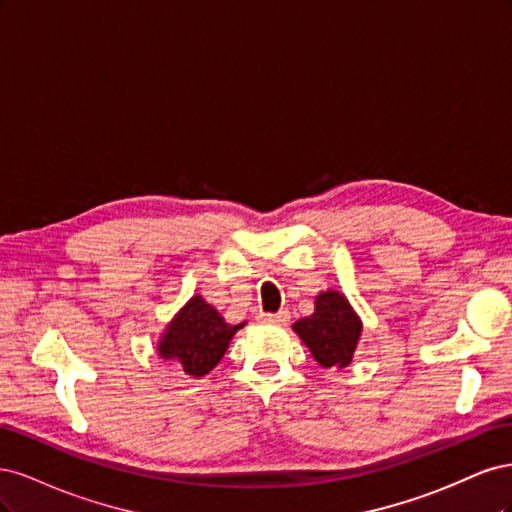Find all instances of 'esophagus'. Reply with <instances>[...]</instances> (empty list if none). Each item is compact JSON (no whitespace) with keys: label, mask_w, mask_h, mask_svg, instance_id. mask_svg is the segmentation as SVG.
<instances>
[{"label":"esophagus","mask_w":512,"mask_h":512,"mask_svg":"<svg viewBox=\"0 0 512 512\" xmlns=\"http://www.w3.org/2000/svg\"><path fill=\"white\" fill-rule=\"evenodd\" d=\"M262 322L267 324H288L290 320V314L288 312H277V314H260L258 316Z\"/></svg>","instance_id":"esophagus-1"}]
</instances>
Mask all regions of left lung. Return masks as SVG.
Masks as SVG:
<instances>
[{"instance_id": "8db88e82", "label": "left lung", "mask_w": 512, "mask_h": 512, "mask_svg": "<svg viewBox=\"0 0 512 512\" xmlns=\"http://www.w3.org/2000/svg\"><path fill=\"white\" fill-rule=\"evenodd\" d=\"M292 329L322 367H346L361 335V322L344 294L327 290L316 297L312 316L301 318Z\"/></svg>"}]
</instances>
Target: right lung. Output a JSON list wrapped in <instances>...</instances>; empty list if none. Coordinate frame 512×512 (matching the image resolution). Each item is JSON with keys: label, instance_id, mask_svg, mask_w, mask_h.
<instances>
[{"label": "right lung", "instance_id": "obj_1", "mask_svg": "<svg viewBox=\"0 0 512 512\" xmlns=\"http://www.w3.org/2000/svg\"><path fill=\"white\" fill-rule=\"evenodd\" d=\"M241 327H230L203 297H192L168 324L158 350L164 359L177 361L185 374L200 378L220 363L232 335Z\"/></svg>", "mask_w": 512, "mask_h": 512}]
</instances>
